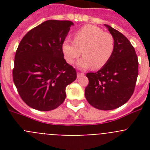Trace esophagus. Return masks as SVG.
<instances>
[{
    "label": "esophagus",
    "instance_id": "esophagus-1",
    "mask_svg": "<svg viewBox=\"0 0 150 150\" xmlns=\"http://www.w3.org/2000/svg\"><path fill=\"white\" fill-rule=\"evenodd\" d=\"M76 74H77V77H79V76H84V74H83V73L77 72V73H76Z\"/></svg>",
    "mask_w": 150,
    "mask_h": 150
}]
</instances>
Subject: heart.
<instances>
[{"instance_id": "b5f03b06", "label": "heart", "mask_w": 150, "mask_h": 150, "mask_svg": "<svg viewBox=\"0 0 150 150\" xmlns=\"http://www.w3.org/2000/svg\"><path fill=\"white\" fill-rule=\"evenodd\" d=\"M114 50L115 40L112 34L91 25L76 30L74 41L67 39L62 46L64 58L70 64L74 63L82 52L83 57L76 64L82 69L91 67L93 69L101 68L108 63Z\"/></svg>"}]
</instances>
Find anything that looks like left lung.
I'll use <instances>...</instances> for the list:
<instances>
[{
  "label": "left lung",
  "instance_id": "obj_1",
  "mask_svg": "<svg viewBox=\"0 0 150 150\" xmlns=\"http://www.w3.org/2000/svg\"><path fill=\"white\" fill-rule=\"evenodd\" d=\"M115 40V50L108 63L96 73H88L85 96L90 105L111 110L125 104L132 97L138 75L134 48L122 33L104 25Z\"/></svg>",
  "mask_w": 150,
  "mask_h": 150
}]
</instances>
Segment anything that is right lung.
Returning <instances> with one entry per match:
<instances>
[{
  "label": "right lung",
  "instance_id": "add662e5",
  "mask_svg": "<svg viewBox=\"0 0 150 150\" xmlns=\"http://www.w3.org/2000/svg\"><path fill=\"white\" fill-rule=\"evenodd\" d=\"M71 21L47 20L29 30L18 44L13 82L24 102L33 109L50 111L66 98L67 85L76 79V70L66 62L62 46Z\"/></svg>",
  "mask_w": 150,
  "mask_h": 150
}]
</instances>
